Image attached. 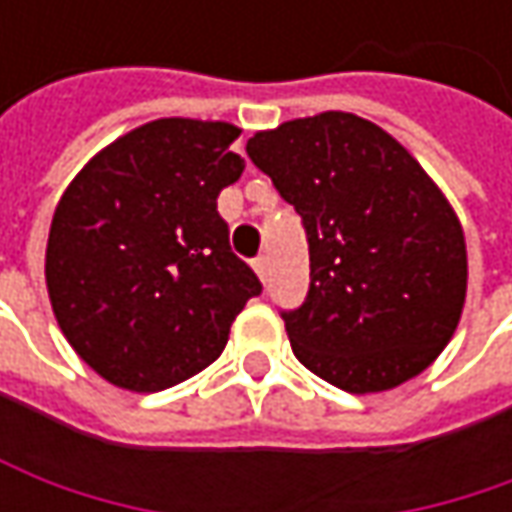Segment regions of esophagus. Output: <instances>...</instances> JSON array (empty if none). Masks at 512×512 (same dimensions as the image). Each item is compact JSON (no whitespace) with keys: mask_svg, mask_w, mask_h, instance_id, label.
Segmentation results:
<instances>
[{"mask_svg":"<svg viewBox=\"0 0 512 512\" xmlns=\"http://www.w3.org/2000/svg\"><path fill=\"white\" fill-rule=\"evenodd\" d=\"M253 270H256V276L267 282V276H270V262H267V256H259L256 262H253Z\"/></svg>","mask_w":512,"mask_h":512,"instance_id":"obj_1","label":"esophagus"}]
</instances>
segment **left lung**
Returning a JSON list of instances; mask_svg holds the SVG:
<instances>
[{"mask_svg": "<svg viewBox=\"0 0 512 512\" xmlns=\"http://www.w3.org/2000/svg\"><path fill=\"white\" fill-rule=\"evenodd\" d=\"M247 156L307 233L310 290L282 313L296 359L359 396L436 362L462 319L467 247L410 150L362 116L327 110L253 133Z\"/></svg>", "mask_w": 512, "mask_h": 512, "instance_id": "8db88e82", "label": "left lung"}]
</instances>
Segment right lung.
<instances>
[{
	"mask_svg": "<svg viewBox=\"0 0 512 512\" xmlns=\"http://www.w3.org/2000/svg\"><path fill=\"white\" fill-rule=\"evenodd\" d=\"M230 122L156 119L102 148L62 193L45 250L53 316L105 382L156 393L216 362L259 296L216 210L245 159Z\"/></svg>",
	"mask_w": 512,
	"mask_h": 512,
	"instance_id": "add662e5",
	"label": "right lung"
}]
</instances>
